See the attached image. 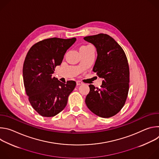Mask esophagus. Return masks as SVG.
<instances>
[{"label":"esophagus","instance_id":"obj_1","mask_svg":"<svg viewBox=\"0 0 159 159\" xmlns=\"http://www.w3.org/2000/svg\"><path fill=\"white\" fill-rule=\"evenodd\" d=\"M76 84H77V85H82L83 83H82L81 81L77 80V81L76 82Z\"/></svg>","mask_w":159,"mask_h":159}]
</instances>
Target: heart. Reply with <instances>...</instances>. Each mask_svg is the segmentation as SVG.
Segmentation results:
<instances>
[{"label":"heart","mask_w":159,"mask_h":159,"mask_svg":"<svg viewBox=\"0 0 159 159\" xmlns=\"http://www.w3.org/2000/svg\"><path fill=\"white\" fill-rule=\"evenodd\" d=\"M87 47V46H84V47Z\"/></svg>","instance_id":"heart-1"}]
</instances>
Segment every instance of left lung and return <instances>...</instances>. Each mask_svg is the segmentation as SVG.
Listing matches in <instances>:
<instances>
[{"label": "left lung", "instance_id": "obj_1", "mask_svg": "<svg viewBox=\"0 0 159 159\" xmlns=\"http://www.w3.org/2000/svg\"><path fill=\"white\" fill-rule=\"evenodd\" d=\"M84 39L96 48L98 57L93 70L103 79L100 88L89 85L85 104L97 116L110 118L120 111L128 96L129 70L126 56L120 45L106 34Z\"/></svg>", "mask_w": 159, "mask_h": 159}]
</instances>
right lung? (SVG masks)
Listing matches in <instances>:
<instances>
[{
    "mask_svg": "<svg viewBox=\"0 0 159 159\" xmlns=\"http://www.w3.org/2000/svg\"><path fill=\"white\" fill-rule=\"evenodd\" d=\"M75 41V38L43 39L33 45L25 58L22 74L26 93L33 109L43 117L60 112L75 87L74 80L64 84L52 77L55 68Z\"/></svg>",
    "mask_w": 159,
    "mask_h": 159,
    "instance_id": "1",
    "label": "right lung"
}]
</instances>
